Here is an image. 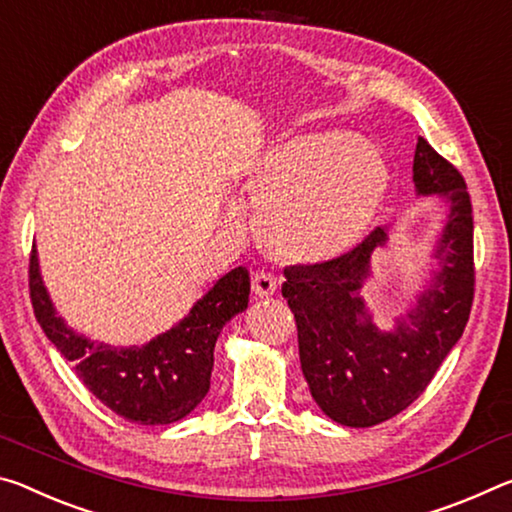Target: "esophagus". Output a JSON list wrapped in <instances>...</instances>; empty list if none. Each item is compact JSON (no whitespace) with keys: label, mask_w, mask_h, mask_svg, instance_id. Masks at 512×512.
<instances>
[{"label":"esophagus","mask_w":512,"mask_h":512,"mask_svg":"<svg viewBox=\"0 0 512 512\" xmlns=\"http://www.w3.org/2000/svg\"><path fill=\"white\" fill-rule=\"evenodd\" d=\"M279 288V281H276V276L267 270H258L254 274V279H251V290L256 292L258 297H270Z\"/></svg>","instance_id":"1"}]
</instances>
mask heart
Segmentation results:
<instances>
[{
	"label": "heart",
	"instance_id": "obj_1",
	"mask_svg": "<svg viewBox=\"0 0 512 512\" xmlns=\"http://www.w3.org/2000/svg\"><path fill=\"white\" fill-rule=\"evenodd\" d=\"M381 156L349 133H317L272 147L249 183L258 231L288 261L345 254L370 226L385 190Z\"/></svg>",
	"mask_w": 512,
	"mask_h": 512
}]
</instances>
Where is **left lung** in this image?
I'll list each match as a JSON object with an SVG mask.
<instances>
[{
	"instance_id": "8db88e82",
	"label": "left lung",
	"mask_w": 512,
	"mask_h": 512,
	"mask_svg": "<svg viewBox=\"0 0 512 512\" xmlns=\"http://www.w3.org/2000/svg\"><path fill=\"white\" fill-rule=\"evenodd\" d=\"M413 181L420 195L445 197L451 211L435 251L442 270L395 331L376 329L358 295L372 251L385 242L381 226L331 261L283 270L281 292L295 313L301 372L317 406L342 426L365 429L413 404L460 340L472 311L474 222L463 174L420 138Z\"/></svg>"
}]
</instances>
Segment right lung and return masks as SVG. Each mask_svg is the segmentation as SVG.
<instances>
[{
  "mask_svg": "<svg viewBox=\"0 0 512 512\" xmlns=\"http://www.w3.org/2000/svg\"><path fill=\"white\" fill-rule=\"evenodd\" d=\"M29 295L38 324L83 385L115 415L136 424H172L186 417L211 388L213 349L222 326L249 301V272L236 267L199 299L188 317L145 347L115 349L67 329L56 315L29 256Z\"/></svg>",
  "mask_w": 512,
  "mask_h": 512,
  "instance_id": "add662e5",
  "label": "right lung"
}]
</instances>
